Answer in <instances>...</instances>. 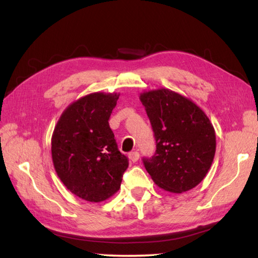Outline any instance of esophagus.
Listing matches in <instances>:
<instances>
[{
	"label": "esophagus",
	"mask_w": 258,
	"mask_h": 258,
	"mask_svg": "<svg viewBox=\"0 0 258 258\" xmlns=\"http://www.w3.org/2000/svg\"><path fill=\"white\" fill-rule=\"evenodd\" d=\"M128 158L131 161H132L133 163H135V162H138V160L140 158V153L139 152H131L130 154H128Z\"/></svg>",
	"instance_id": "esophagus-1"
}]
</instances>
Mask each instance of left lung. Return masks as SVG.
Segmentation results:
<instances>
[{
    "mask_svg": "<svg viewBox=\"0 0 258 258\" xmlns=\"http://www.w3.org/2000/svg\"><path fill=\"white\" fill-rule=\"evenodd\" d=\"M140 100L156 141L154 156L143 160L147 173L169 193L194 188L215 156L216 135L210 118L190 98L164 87L144 91Z\"/></svg>",
    "mask_w": 258,
    "mask_h": 258,
    "instance_id": "8db88e82",
    "label": "left lung"
}]
</instances>
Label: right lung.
I'll use <instances>...</instances> for the list:
<instances>
[{
	"label": "right lung",
	"mask_w": 258,
	"mask_h": 258,
	"mask_svg": "<svg viewBox=\"0 0 258 258\" xmlns=\"http://www.w3.org/2000/svg\"><path fill=\"white\" fill-rule=\"evenodd\" d=\"M119 93L95 92L64 109L54 127V168L71 193L92 203L113 196L120 187L127 157L117 149L108 119Z\"/></svg>",
	"instance_id": "right-lung-1"
}]
</instances>
